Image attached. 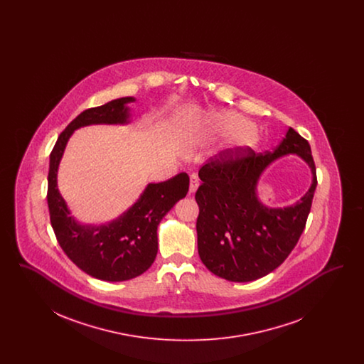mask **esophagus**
I'll list each match as a JSON object with an SVG mask.
<instances>
[{
  "instance_id": "esophagus-1",
  "label": "esophagus",
  "mask_w": 364,
  "mask_h": 364,
  "mask_svg": "<svg viewBox=\"0 0 364 364\" xmlns=\"http://www.w3.org/2000/svg\"><path fill=\"white\" fill-rule=\"evenodd\" d=\"M199 186V178L196 177V174H191L190 180V193H193Z\"/></svg>"
}]
</instances>
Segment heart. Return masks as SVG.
<instances>
[{
	"label": "heart",
	"instance_id": "1",
	"mask_svg": "<svg viewBox=\"0 0 364 364\" xmlns=\"http://www.w3.org/2000/svg\"><path fill=\"white\" fill-rule=\"evenodd\" d=\"M217 127L220 131L225 134H233L236 135V141L239 146L242 147H257L258 139L257 135L251 131V122L247 119L237 114H223L217 119Z\"/></svg>",
	"mask_w": 364,
	"mask_h": 364
}]
</instances>
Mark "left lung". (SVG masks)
<instances>
[{"label":"left lung","instance_id":"1","mask_svg":"<svg viewBox=\"0 0 364 364\" xmlns=\"http://www.w3.org/2000/svg\"><path fill=\"white\" fill-rule=\"evenodd\" d=\"M285 154H297L311 165L312 187L294 207L264 208L255 193L256 181L269 163ZM199 177L196 232L203 264L233 282L254 281L277 269L306 228L318 184L309 141L289 128L274 151L262 154L237 147L210 158Z\"/></svg>","mask_w":364,"mask_h":364}]
</instances>
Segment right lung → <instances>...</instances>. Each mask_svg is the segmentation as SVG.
<instances>
[{"label":"right lung","mask_w":364,"mask_h":364,"mask_svg":"<svg viewBox=\"0 0 364 364\" xmlns=\"http://www.w3.org/2000/svg\"><path fill=\"white\" fill-rule=\"evenodd\" d=\"M132 101L131 97L119 98L82 112L60 134L50 153L48 206L57 242L79 269L104 281L138 277L151 266L158 251L156 226L190 187L188 174L181 172L168 181L149 184L138 202L107 225L82 226L72 220L57 190V168L70 134L88 124L127 122L128 109L124 105Z\"/></svg>","instance_id":"right-lung-1"}]
</instances>
